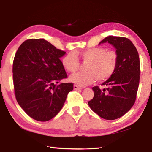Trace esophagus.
I'll return each mask as SVG.
<instances>
[{
    "label": "esophagus",
    "mask_w": 152,
    "mask_h": 152,
    "mask_svg": "<svg viewBox=\"0 0 152 152\" xmlns=\"http://www.w3.org/2000/svg\"><path fill=\"white\" fill-rule=\"evenodd\" d=\"M73 88H74V90H75V91L76 90H80V89H82V88H81V87L77 86V85H74Z\"/></svg>",
    "instance_id": "34e87169"
}]
</instances>
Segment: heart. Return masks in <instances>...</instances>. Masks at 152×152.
<instances>
[{"label":"heart","instance_id":"1","mask_svg":"<svg viewBox=\"0 0 152 152\" xmlns=\"http://www.w3.org/2000/svg\"><path fill=\"white\" fill-rule=\"evenodd\" d=\"M83 63L88 64L86 72H78L70 76V81L78 86H84L95 80L104 82L111 77L118 67V55L113 50H107L104 47H95L79 52ZM64 68L70 72L77 71L80 62L74 52H70L61 60Z\"/></svg>","mask_w":152,"mask_h":152}]
</instances>
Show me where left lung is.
Segmentation results:
<instances>
[{"instance_id": "1", "label": "left lung", "mask_w": 152, "mask_h": 152, "mask_svg": "<svg viewBox=\"0 0 152 152\" xmlns=\"http://www.w3.org/2000/svg\"><path fill=\"white\" fill-rule=\"evenodd\" d=\"M108 42L115 48L118 55V67L111 78L102 84L104 88L93 87L94 97L88 105L99 117L115 120L131 109L136 99L140 67L138 51L129 39L109 36L99 43Z\"/></svg>"}]
</instances>
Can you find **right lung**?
I'll return each instance as SVG.
<instances>
[{
    "instance_id": "obj_1",
    "label": "right lung",
    "mask_w": 152,
    "mask_h": 152,
    "mask_svg": "<svg viewBox=\"0 0 152 152\" xmlns=\"http://www.w3.org/2000/svg\"><path fill=\"white\" fill-rule=\"evenodd\" d=\"M66 52L43 39H30L18 48L13 61V83L16 100L23 111L41 122L60 111L73 83L68 77L60 57Z\"/></svg>"
}]
</instances>
